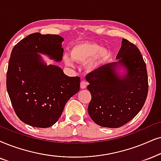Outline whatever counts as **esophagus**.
Returning <instances> with one entry per match:
<instances>
[{"instance_id": "esophagus-1", "label": "esophagus", "mask_w": 161, "mask_h": 161, "mask_svg": "<svg viewBox=\"0 0 161 161\" xmlns=\"http://www.w3.org/2000/svg\"><path fill=\"white\" fill-rule=\"evenodd\" d=\"M87 85V82L86 80H82V82H81L80 87H81V88H82V89L86 88Z\"/></svg>"}]
</instances>
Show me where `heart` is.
I'll use <instances>...</instances> for the list:
<instances>
[{"label": "heart", "mask_w": 161, "mask_h": 161, "mask_svg": "<svg viewBox=\"0 0 161 161\" xmlns=\"http://www.w3.org/2000/svg\"><path fill=\"white\" fill-rule=\"evenodd\" d=\"M109 56V52L106 49L99 44L93 42H82L75 44L70 50V58L68 56L64 57V61L66 65L73 66L72 60L79 63H86L87 68L92 70L102 61L105 60Z\"/></svg>", "instance_id": "obj_1"}]
</instances>
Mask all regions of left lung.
<instances>
[{
    "label": "left lung",
    "mask_w": 161,
    "mask_h": 161,
    "mask_svg": "<svg viewBox=\"0 0 161 161\" xmlns=\"http://www.w3.org/2000/svg\"><path fill=\"white\" fill-rule=\"evenodd\" d=\"M116 59L85 77L91 94L87 111L92 120L103 127L119 128L131 120L147 97V70L139 49L123 38ZM120 68L125 70L124 75L119 72Z\"/></svg>",
    "instance_id": "left-lung-1"
}]
</instances>
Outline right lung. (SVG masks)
I'll return each mask as SVG.
<instances>
[{"instance_id":"add662e5","label":"right lung","mask_w":161,"mask_h":161,"mask_svg":"<svg viewBox=\"0 0 161 161\" xmlns=\"http://www.w3.org/2000/svg\"><path fill=\"white\" fill-rule=\"evenodd\" d=\"M63 41L60 36L35 32L20 41L12 50L7 92L16 115L27 125L37 128L54 125L68 99L79 91V76H68L58 66L47 65L39 55L61 62Z\"/></svg>"}]
</instances>
